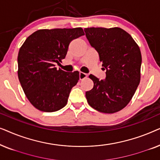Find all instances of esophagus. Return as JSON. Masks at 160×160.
Wrapping results in <instances>:
<instances>
[{"instance_id": "obj_1", "label": "esophagus", "mask_w": 160, "mask_h": 160, "mask_svg": "<svg viewBox=\"0 0 160 160\" xmlns=\"http://www.w3.org/2000/svg\"><path fill=\"white\" fill-rule=\"evenodd\" d=\"M87 77V74L82 73V72H80L79 73V79L80 80L84 79V78H86Z\"/></svg>"}]
</instances>
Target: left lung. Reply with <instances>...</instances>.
<instances>
[{
  "instance_id": "8db88e82",
  "label": "left lung",
  "mask_w": 160,
  "mask_h": 160,
  "mask_svg": "<svg viewBox=\"0 0 160 160\" xmlns=\"http://www.w3.org/2000/svg\"><path fill=\"white\" fill-rule=\"evenodd\" d=\"M84 32L106 69L104 80L89 75L94 86L86 92L87 102L100 112H118L130 102L141 81V50L122 28H88Z\"/></svg>"
}]
</instances>
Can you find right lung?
I'll return each instance as SVG.
<instances>
[{"mask_svg": "<svg viewBox=\"0 0 160 160\" xmlns=\"http://www.w3.org/2000/svg\"><path fill=\"white\" fill-rule=\"evenodd\" d=\"M82 28L42 29L28 36L18 54V78L26 97L35 108L54 112L67 104L78 71L57 70L71 41L84 36Z\"/></svg>", "mask_w": 160, "mask_h": 160, "instance_id": "right-lung-1", "label": "right lung"}]
</instances>
